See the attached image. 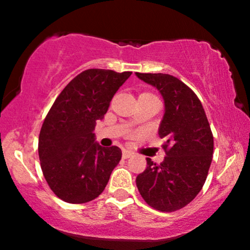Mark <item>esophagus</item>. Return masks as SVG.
Wrapping results in <instances>:
<instances>
[{
  "instance_id": "1",
  "label": "esophagus",
  "mask_w": 250,
  "mask_h": 250,
  "mask_svg": "<svg viewBox=\"0 0 250 250\" xmlns=\"http://www.w3.org/2000/svg\"><path fill=\"white\" fill-rule=\"evenodd\" d=\"M130 156H133V153H131V151L123 150V153H122L123 159H129V157H130Z\"/></svg>"
}]
</instances>
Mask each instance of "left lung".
Listing matches in <instances>:
<instances>
[{
  "mask_svg": "<svg viewBox=\"0 0 250 250\" xmlns=\"http://www.w3.org/2000/svg\"><path fill=\"white\" fill-rule=\"evenodd\" d=\"M136 76L156 88L165 101L159 136L166 149L160 165L147 159L136 186L150 207L175 211L191 202L205 185L213 160V134L199 97L182 81L168 74Z\"/></svg>",
  "mask_w": 250,
  "mask_h": 250,
  "instance_id": "obj_1",
  "label": "left lung"
}]
</instances>
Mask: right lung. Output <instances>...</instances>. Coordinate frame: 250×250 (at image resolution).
<instances>
[{
    "label": "right lung",
    "mask_w": 250,
    "mask_h": 250,
    "mask_svg": "<svg viewBox=\"0 0 250 250\" xmlns=\"http://www.w3.org/2000/svg\"><path fill=\"white\" fill-rule=\"evenodd\" d=\"M130 75L107 69L82 71L57 96L45 117L39 137L40 162L50 189L64 202L96 199L119 165L121 149L100 146L94 130Z\"/></svg>",
    "instance_id": "1"
}]
</instances>
